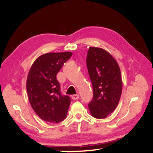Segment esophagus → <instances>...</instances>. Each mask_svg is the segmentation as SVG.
<instances>
[{
	"instance_id": "34e87169",
	"label": "esophagus",
	"mask_w": 153,
	"mask_h": 153,
	"mask_svg": "<svg viewBox=\"0 0 153 153\" xmlns=\"http://www.w3.org/2000/svg\"><path fill=\"white\" fill-rule=\"evenodd\" d=\"M72 100H78L79 98V95H77V94H76V95H72Z\"/></svg>"
}]
</instances>
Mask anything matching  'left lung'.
Here are the masks:
<instances>
[{
	"label": "left lung",
	"instance_id": "1",
	"mask_svg": "<svg viewBox=\"0 0 153 153\" xmlns=\"http://www.w3.org/2000/svg\"><path fill=\"white\" fill-rule=\"evenodd\" d=\"M86 65L93 89L90 111L94 118H105L116 109L122 93L120 68L109 53L97 47L89 48Z\"/></svg>",
	"mask_w": 153,
	"mask_h": 153
}]
</instances>
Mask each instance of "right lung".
Listing matches in <instances>:
<instances>
[{"label":"right lung","mask_w":153,"mask_h":153,"mask_svg":"<svg viewBox=\"0 0 153 153\" xmlns=\"http://www.w3.org/2000/svg\"><path fill=\"white\" fill-rule=\"evenodd\" d=\"M72 55L48 53L37 58L29 71L26 90L30 105L42 120L58 123L67 117L71 99L62 95L56 74Z\"/></svg>","instance_id":"obj_1"}]
</instances>
